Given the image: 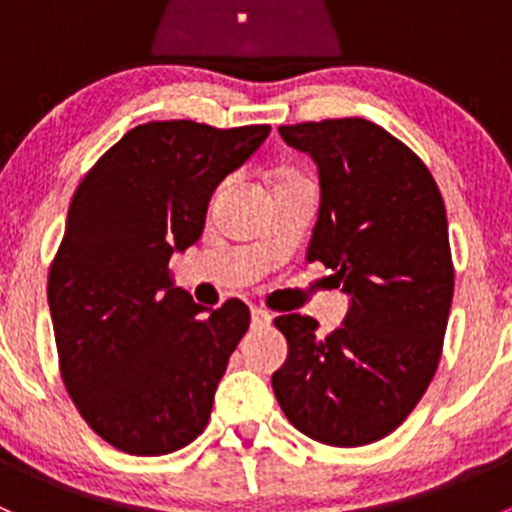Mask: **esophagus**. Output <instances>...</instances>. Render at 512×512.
<instances>
[{
  "label": "esophagus",
  "instance_id": "obj_1",
  "mask_svg": "<svg viewBox=\"0 0 512 512\" xmlns=\"http://www.w3.org/2000/svg\"><path fill=\"white\" fill-rule=\"evenodd\" d=\"M272 322V314L265 312L262 307H252V327L255 329H262L267 327V324Z\"/></svg>",
  "mask_w": 512,
  "mask_h": 512
}]
</instances>
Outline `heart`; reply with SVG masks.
Masks as SVG:
<instances>
[{
    "label": "heart",
    "instance_id": "heart-1",
    "mask_svg": "<svg viewBox=\"0 0 512 512\" xmlns=\"http://www.w3.org/2000/svg\"><path fill=\"white\" fill-rule=\"evenodd\" d=\"M285 178H294V175H285Z\"/></svg>",
    "mask_w": 512,
    "mask_h": 512
}]
</instances>
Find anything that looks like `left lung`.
I'll use <instances>...</instances> for the list:
<instances>
[{
  "label": "left lung",
  "mask_w": 512,
  "mask_h": 512,
  "mask_svg": "<svg viewBox=\"0 0 512 512\" xmlns=\"http://www.w3.org/2000/svg\"><path fill=\"white\" fill-rule=\"evenodd\" d=\"M280 133L319 165L307 260L334 270L352 309L329 337L312 317H277L289 354L272 389L304 436L366 446L406 421L441 361L456 280L446 205L426 163L366 118Z\"/></svg>",
  "instance_id": "1"
}]
</instances>
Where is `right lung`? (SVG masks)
I'll use <instances>...</instances> for the list:
<instances>
[{"label": "right lung", "mask_w": 512, "mask_h": 512, "mask_svg": "<svg viewBox=\"0 0 512 512\" xmlns=\"http://www.w3.org/2000/svg\"><path fill=\"white\" fill-rule=\"evenodd\" d=\"M267 136V123H143L71 198L46 285L59 371L84 421L118 451L165 456L208 426L250 309L232 297L205 312L170 285L168 262L203 235L215 185Z\"/></svg>", "instance_id": "add662e5"}]
</instances>
